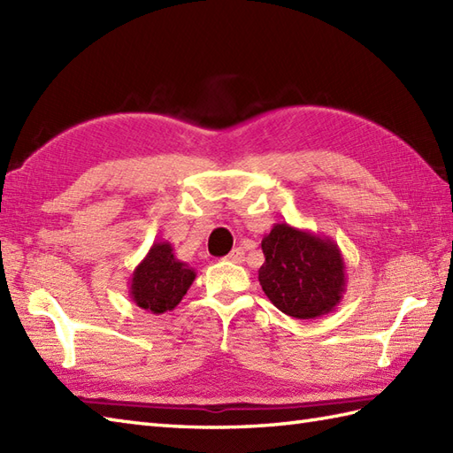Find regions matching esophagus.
<instances>
[{"label": "esophagus", "mask_w": 453, "mask_h": 453, "mask_svg": "<svg viewBox=\"0 0 453 453\" xmlns=\"http://www.w3.org/2000/svg\"><path fill=\"white\" fill-rule=\"evenodd\" d=\"M243 258H245L243 249H239V247H237V249H234V251L226 257V261H229V263H235V265H242V263H243Z\"/></svg>", "instance_id": "34e87169"}]
</instances>
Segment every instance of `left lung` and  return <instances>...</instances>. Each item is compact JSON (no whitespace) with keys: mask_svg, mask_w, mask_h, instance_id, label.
Instances as JSON below:
<instances>
[{"mask_svg":"<svg viewBox=\"0 0 453 453\" xmlns=\"http://www.w3.org/2000/svg\"><path fill=\"white\" fill-rule=\"evenodd\" d=\"M261 247L265 263L258 268V282L282 313L315 319L341 303L346 265L333 239L290 224H274Z\"/></svg>","mask_w":453,"mask_h":453,"instance_id":"8db88e82","label":"left lung"}]
</instances>
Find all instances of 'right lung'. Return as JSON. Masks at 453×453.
I'll return each mask as SVG.
<instances>
[{
    "mask_svg": "<svg viewBox=\"0 0 453 453\" xmlns=\"http://www.w3.org/2000/svg\"><path fill=\"white\" fill-rule=\"evenodd\" d=\"M196 273L179 261L171 243L156 242L130 276V297L151 313L173 311L195 282Z\"/></svg>",
    "mask_w": 453,
    "mask_h": 453,
    "instance_id": "obj_1",
    "label": "right lung"
}]
</instances>
